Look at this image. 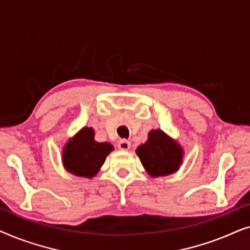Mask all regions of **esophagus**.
<instances>
[{
    "instance_id": "obj_1",
    "label": "esophagus",
    "mask_w": 250,
    "mask_h": 250,
    "mask_svg": "<svg viewBox=\"0 0 250 250\" xmlns=\"http://www.w3.org/2000/svg\"><path fill=\"white\" fill-rule=\"evenodd\" d=\"M118 148L121 150H128L129 148H131V142H129L128 140H126V139L119 140Z\"/></svg>"
}]
</instances>
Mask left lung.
<instances>
[{
    "mask_svg": "<svg viewBox=\"0 0 250 250\" xmlns=\"http://www.w3.org/2000/svg\"><path fill=\"white\" fill-rule=\"evenodd\" d=\"M182 149L160 129L149 133L148 141L136 149L142 165L152 176L175 172L182 162Z\"/></svg>",
    "mask_w": 250,
    "mask_h": 250,
    "instance_id": "obj_1",
    "label": "left lung"
}]
</instances>
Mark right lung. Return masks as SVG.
Masks as SVG:
<instances>
[{
  "instance_id": "obj_1",
  "label": "right lung",
  "mask_w": 250,
  "mask_h": 250,
  "mask_svg": "<svg viewBox=\"0 0 250 250\" xmlns=\"http://www.w3.org/2000/svg\"><path fill=\"white\" fill-rule=\"evenodd\" d=\"M111 150L110 143L94 141L93 129L84 127L64 146L63 165L74 175L93 177Z\"/></svg>"
}]
</instances>
